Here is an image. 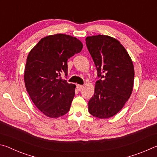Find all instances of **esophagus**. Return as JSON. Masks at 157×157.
<instances>
[{
  "instance_id": "esophagus-1",
  "label": "esophagus",
  "mask_w": 157,
  "mask_h": 157,
  "mask_svg": "<svg viewBox=\"0 0 157 157\" xmlns=\"http://www.w3.org/2000/svg\"><path fill=\"white\" fill-rule=\"evenodd\" d=\"M83 85H81V84H78L77 85V89L78 90H81L82 88H83Z\"/></svg>"
}]
</instances>
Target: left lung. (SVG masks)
Returning a JSON list of instances; mask_svg holds the SVG:
<instances>
[{"instance_id": "8db88e82", "label": "left lung", "mask_w": 157, "mask_h": 157, "mask_svg": "<svg viewBox=\"0 0 157 157\" xmlns=\"http://www.w3.org/2000/svg\"><path fill=\"white\" fill-rule=\"evenodd\" d=\"M86 44L100 78L89 101V111L101 119L110 118L123 109L132 94L134 65L125 48L113 37L87 36Z\"/></svg>"}]
</instances>
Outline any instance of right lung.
I'll list each match as a JSON object with an SVG mask.
<instances>
[{
  "label": "right lung",
  "instance_id": "add662e5",
  "mask_svg": "<svg viewBox=\"0 0 157 157\" xmlns=\"http://www.w3.org/2000/svg\"><path fill=\"white\" fill-rule=\"evenodd\" d=\"M82 42L67 34H57L42 38L27 57L24 82L36 107L50 118L68 112L76 86L61 78L68 74L67 61L81 52Z\"/></svg>",
  "mask_w": 157,
  "mask_h": 157
}]
</instances>
